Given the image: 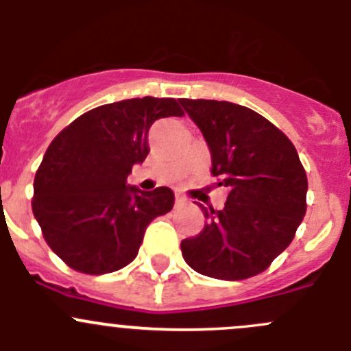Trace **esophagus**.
I'll return each mask as SVG.
<instances>
[{
	"instance_id": "34e87169",
	"label": "esophagus",
	"mask_w": 351,
	"mask_h": 351,
	"mask_svg": "<svg viewBox=\"0 0 351 351\" xmlns=\"http://www.w3.org/2000/svg\"><path fill=\"white\" fill-rule=\"evenodd\" d=\"M189 204V200H186L185 197L180 195V193H176L175 195V207H183V205Z\"/></svg>"
}]
</instances>
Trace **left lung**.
Wrapping results in <instances>:
<instances>
[{
  "mask_svg": "<svg viewBox=\"0 0 351 351\" xmlns=\"http://www.w3.org/2000/svg\"><path fill=\"white\" fill-rule=\"evenodd\" d=\"M204 134L212 176L228 189L222 210L182 241L190 268L219 280L261 274L292 243L306 214L307 176L289 137L254 110L231 101L180 100Z\"/></svg>",
  "mask_w": 351,
  "mask_h": 351,
  "instance_id": "obj_1",
  "label": "left lung"
}]
</instances>
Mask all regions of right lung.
Here are the masks:
<instances>
[{
	"mask_svg": "<svg viewBox=\"0 0 351 351\" xmlns=\"http://www.w3.org/2000/svg\"><path fill=\"white\" fill-rule=\"evenodd\" d=\"M182 115L175 98H130L83 113L54 137L35 173L32 210L67 267L104 275L137 256L146 228L175 195L168 186L141 192L127 176L149 154L154 120Z\"/></svg>",
	"mask_w": 351,
	"mask_h": 351,
	"instance_id": "add662e5",
	"label": "right lung"
}]
</instances>
